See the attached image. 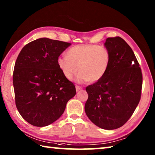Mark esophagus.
<instances>
[{
	"instance_id": "esophagus-1",
	"label": "esophagus",
	"mask_w": 155,
	"mask_h": 155,
	"mask_svg": "<svg viewBox=\"0 0 155 155\" xmlns=\"http://www.w3.org/2000/svg\"><path fill=\"white\" fill-rule=\"evenodd\" d=\"M81 90H82V87H80V86H78V85H76V90H77V91H78Z\"/></svg>"
}]
</instances>
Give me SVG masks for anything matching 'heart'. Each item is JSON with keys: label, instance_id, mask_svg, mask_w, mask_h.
<instances>
[{"label": "heart", "instance_id": "obj_1", "mask_svg": "<svg viewBox=\"0 0 155 155\" xmlns=\"http://www.w3.org/2000/svg\"><path fill=\"white\" fill-rule=\"evenodd\" d=\"M111 63V54L104 46L96 44H80L70 48L67 55L57 59V64L62 74L68 80L74 74L77 83L97 82L103 78L108 71Z\"/></svg>", "mask_w": 155, "mask_h": 155}]
</instances>
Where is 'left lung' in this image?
Returning <instances> with one entry per match:
<instances>
[{
  "label": "left lung",
  "mask_w": 155,
  "mask_h": 155,
  "mask_svg": "<svg viewBox=\"0 0 155 155\" xmlns=\"http://www.w3.org/2000/svg\"><path fill=\"white\" fill-rule=\"evenodd\" d=\"M104 46L111 63L103 78L86 87L85 111L97 127L114 130L129 120L140 103L142 73L133 50L120 37L108 38Z\"/></svg>",
  "instance_id": "left-lung-1"
}]
</instances>
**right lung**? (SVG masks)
I'll return each mask as SVG.
<instances>
[{"instance_id":"right-lung-1","label":"right lung","mask_w":155,"mask_h":155,"mask_svg":"<svg viewBox=\"0 0 155 155\" xmlns=\"http://www.w3.org/2000/svg\"><path fill=\"white\" fill-rule=\"evenodd\" d=\"M70 43L43 38L23 47L15 61L13 84L15 105L31 125L42 127L58 120L76 88L57 64Z\"/></svg>"}]
</instances>
